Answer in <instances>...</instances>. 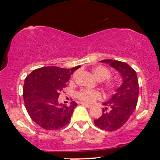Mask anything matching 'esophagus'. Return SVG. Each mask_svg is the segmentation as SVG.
I'll return each instance as SVG.
<instances>
[{
	"label": "esophagus",
	"mask_w": 160,
	"mask_h": 160,
	"mask_svg": "<svg viewBox=\"0 0 160 160\" xmlns=\"http://www.w3.org/2000/svg\"><path fill=\"white\" fill-rule=\"evenodd\" d=\"M81 104L82 106H85V107L88 108H92V105H90V104H86V103H81Z\"/></svg>",
	"instance_id": "obj_1"
}]
</instances>
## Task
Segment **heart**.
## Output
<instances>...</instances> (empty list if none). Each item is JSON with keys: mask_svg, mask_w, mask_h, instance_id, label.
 Segmentation results:
<instances>
[{"mask_svg": "<svg viewBox=\"0 0 160 160\" xmlns=\"http://www.w3.org/2000/svg\"><path fill=\"white\" fill-rule=\"evenodd\" d=\"M92 73L98 80H106L111 77V72H110L109 70L104 66L102 65L95 67L92 69ZM105 85L108 89H111L114 86V83L112 81L108 80L105 82ZM77 97L82 102L92 103L96 99H100L102 98V94L98 91L93 90V89H81L77 92Z\"/></svg>", "mask_w": 160, "mask_h": 160, "instance_id": "obj_1", "label": "heart"}]
</instances>
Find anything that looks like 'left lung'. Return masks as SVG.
I'll return each mask as SVG.
<instances>
[{"mask_svg":"<svg viewBox=\"0 0 160 160\" xmlns=\"http://www.w3.org/2000/svg\"><path fill=\"white\" fill-rule=\"evenodd\" d=\"M117 70L122 82L111 99L103 103L102 115L94 120L95 126L106 131H114L122 127L132 114L138 98V80L137 74L125 62L104 59L100 61Z\"/></svg>","mask_w":160,"mask_h":160,"instance_id":"8db88e82","label":"left lung"}]
</instances>
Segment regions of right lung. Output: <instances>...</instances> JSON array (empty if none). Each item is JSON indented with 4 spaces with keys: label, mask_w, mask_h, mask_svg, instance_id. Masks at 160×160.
I'll return each mask as SVG.
<instances>
[{
    "label": "right lung",
    "mask_w": 160,
    "mask_h": 160,
    "mask_svg": "<svg viewBox=\"0 0 160 160\" xmlns=\"http://www.w3.org/2000/svg\"><path fill=\"white\" fill-rule=\"evenodd\" d=\"M80 65L71 69L52 66L34 70L25 79L23 98L25 108L32 120L47 130H56L68 124L74 108L58 104L60 92L66 86L70 76Z\"/></svg>",
    "instance_id": "obj_1"
}]
</instances>
